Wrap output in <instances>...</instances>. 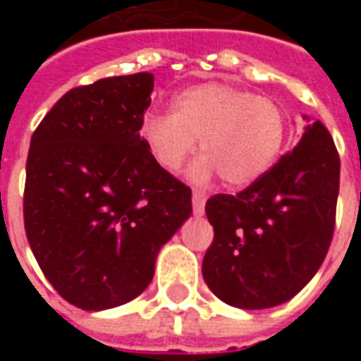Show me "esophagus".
<instances>
[{
    "label": "esophagus",
    "instance_id": "esophagus-1",
    "mask_svg": "<svg viewBox=\"0 0 361 361\" xmlns=\"http://www.w3.org/2000/svg\"><path fill=\"white\" fill-rule=\"evenodd\" d=\"M204 195L203 193H199V191H193V212H195L197 216H201L204 212Z\"/></svg>",
    "mask_w": 361,
    "mask_h": 361
}]
</instances>
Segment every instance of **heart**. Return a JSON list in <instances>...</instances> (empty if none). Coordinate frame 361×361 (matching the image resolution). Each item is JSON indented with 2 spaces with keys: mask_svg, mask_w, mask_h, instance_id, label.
<instances>
[{
  "mask_svg": "<svg viewBox=\"0 0 361 361\" xmlns=\"http://www.w3.org/2000/svg\"><path fill=\"white\" fill-rule=\"evenodd\" d=\"M141 137L166 172H178L199 141L204 157L191 168V181L204 185L219 173L228 188H247L276 162L286 114L269 98L209 82L176 96L172 114H147Z\"/></svg>",
  "mask_w": 361,
  "mask_h": 361,
  "instance_id": "heart-1",
  "label": "heart"
}]
</instances>
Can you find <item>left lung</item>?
Segmentation results:
<instances>
[{"mask_svg":"<svg viewBox=\"0 0 361 361\" xmlns=\"http://www.w3.org/2000/svg\"><path fill=\"white\" fill-rule=\"evenodd\" d=\"M338 183L341 158L317 119L250 188L211 197L204 212L214 240L204 253L203 279L212 294L240 310H269L292 300L325 261Z\"/></svg>","mask_w":361,"mask_h":361,"instance_id":"8db88e82","label":"left lung"}]
</instances>
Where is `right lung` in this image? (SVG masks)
<instances>
[{"mask_svg":"<svg viewBox=\"0 0 361 361\" xmlns=\"http://www.w3.org/2000/svg\"><path fill=\"white\" fill-rule=\"evenodd\" d=\"M152 73L77 87L30 139L25 230L44 276L85 311L131 302L149 286L160 247L191 216V189L141 137Z\"/></svg>","mask_w":361,"mask_h":361,"instance_id":"obj_1","label":"right lung"}]
</instances>
